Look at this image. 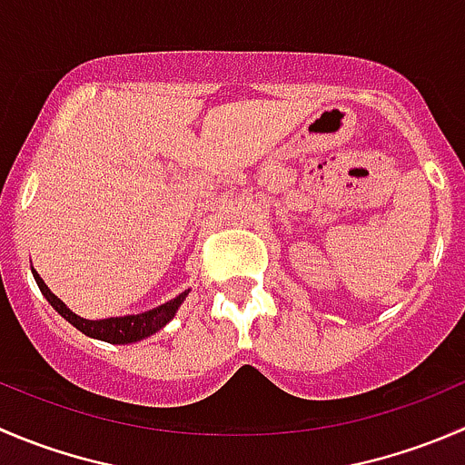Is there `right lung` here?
Returning <instances> with one entry per match:
<instances>
[{"label": "right lung", "mask_w": 465, "mask_h": 465, "mask_svg": "<svg viewBox=\"0 0 465 465\" xmlns=\"http://www.w3.org/2000/svg\"><path fill=\"white\" fill-rule=\"evenodd\" d=\"M31 272H34V279L35 283H38L40 292L47 297L49 304H52L54 309H56L58 313L72 324V327H76L81 333H85V336L97 338V341L113 342V345H124V342L143 341V338L152 336V333H156L159 329H163L165 324L174 318V313H177V309L182 306V302L186 300L188 295V292H182V295H177L174 300L165 302V304L156 306V309L145 311V313L123 315V318H106V320H85L81 318V315L72 313V311L67 309V306L63 304L52 291H49L47 283L40 279V274L35 272L34 268H31Z\"/></svg>", "instance_id": "right-lung-1"}]
</instances>
